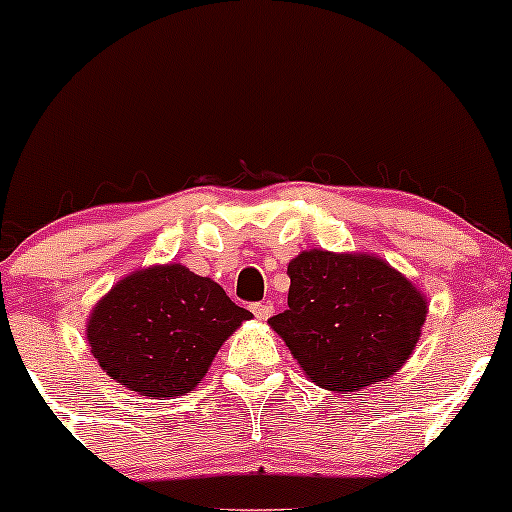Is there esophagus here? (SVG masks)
<instances>
[{
	"mask_svg": "<svg viewBox=\"0 0 512 512\" xmlns=\"http://www.w3.org/2000/svg\"><path fill=\"white\" fill-rule=\"evenodd\" d=\"M252 313H255L257 320H267V317L274 313V305L269 301L267 303H255V305H252Z\"/></svg>",
	"mask_w": 512,
	"mask_h": 512,
	"instance_id": "obj_1",
	"label": "esophagus"
}]
</instances>
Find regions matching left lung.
I'll return each mask as SVG.
<instances>
[{
	"mask_svg": "<svg viewBox=\"0 0 512 512\" xmlns=\"http://www.w3.org/2000/svg\"><path fill=\"white\" fill-rule=\"evenodd\" d=\"M289 276V310L269 325L315 385L346 395L409 361L428 301L402 272L361 252L305 250Z\"/></svg>",
	"mask_w": 512,
	"mask_h": 512,
	"instance_id": "8db88e82",
	"label": "left lung"
}]
</instances>
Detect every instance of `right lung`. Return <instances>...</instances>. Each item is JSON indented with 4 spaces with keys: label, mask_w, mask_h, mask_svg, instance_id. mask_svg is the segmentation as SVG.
<instances>
[{
    "label": "right lung",
    "mask_w": 512,
    "mask_h": 512,
    "mask_svg": "<svg viewBox=\"0 0 512 512\" xmlns=\"http://www.w3.org/2000/svg\"><path fill=\"white\" fill-rule=\"evenodd\" d=\"M250 317L207 276L154 264L127 274L96 303L86 342L115 383L173 399L195 390L221 344Z\"/></svg>",
    "instance_id": "1"
}]
</instances>
